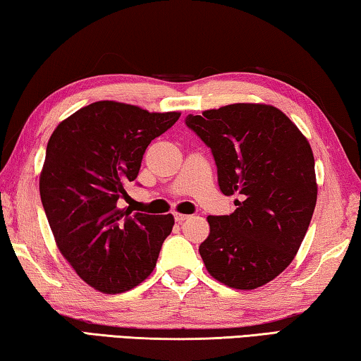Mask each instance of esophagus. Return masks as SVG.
Wrapping results in <instances>:
<instances>
[{"label": "esophagus", "instance_id": "obj_1", "mask_svg": "<svg viewBox=\"0 0 361 361\" xmlns=\"http://www.w3.org/2000/svg\"><path fill=\"white\" fill-rule=\"evenodd\" d=\"M174 219L177 222H184L185 219H188L187 214H182V212H174Z\"/></svg>", "mask_w": 361, "mask_h": 361}]
</instances>
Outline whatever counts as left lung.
<instances>
[{"mask_svg":"<svg viewBox=\"0 0 361 361\" xmlns=\"http://www.w3.org/2000/svg\"><path fill=\"white\" fill-rule=\"evenodd\" d=\"M185 125L211 149L224 195H238L228 216H209L200 254L224 285L254 289L279 276L296 256L317 203L310 144L281 110L232 104Z\"/></svg>","mask_w":361,"mask_h":361,"instance_id":"1","label":"left lung"}]
</instances>
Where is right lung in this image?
<instances>
[{
    "label": "right lung",
    "mask_w": 361,
    "mask_h": 361,
    "mask_svg": "<svg viewBox=\"0 0 361 361\" xmlns=\"http://www.w3.org/2000/svg\"><path fill=\"white\" fill-rule=\"evenodd\" d=\"M179 116L100 100L63 120L47 142L41 203L57 247L94 289L125 293L157 265L173 214H133L118 200L137 177L150 142Z\"/></svg>",
    "instance_id": "1"
}]
</instances>
